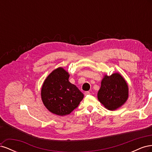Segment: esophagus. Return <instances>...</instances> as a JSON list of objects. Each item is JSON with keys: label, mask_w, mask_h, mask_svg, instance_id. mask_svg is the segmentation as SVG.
I'll return each mask as SVG.
<instances>
[{"label": "esophagus", "mask_w": 152, "mask_h": 152, "mask_svg": "<svg viewBox=\"0 0 152 152\" xmlns=\"http://www.w3.org/2000/svg\"><path fill=\"white\" fill-rule=\"evenodd\" d=\"M90 94H91L90 92H89V91H86V92H85V93H84L85 96H88V95H89Z\"/></svg>", "instance_id": "34e87169"}]
</instances>
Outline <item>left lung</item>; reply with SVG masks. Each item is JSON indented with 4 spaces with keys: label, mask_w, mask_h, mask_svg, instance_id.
<instances>
[{
    "label": "left lung",
    "mask_w": 152,
    "mask_h": 152,
    "mask_svg": "<svg viewBox=\"0 0 152 152\" xmlns=\"http://www.w3.org/2000/svg\"><path fill=\"white\" fill-rule=\"evenodd\" d=\"M129 97V87L119 73L105 74L98 93L99 102L109 110H115L125 103Z\"/></svg>",
    "instance_id": "8db88e82"
}]
</instances>
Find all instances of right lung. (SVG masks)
I'll return each mask as SVG.
<instances>
[{"label":"right lung","instance_id":"add662e5","mask_svg":"<svg viewBox=\"0 0 152 152\" xmlns=\"http://www.w3.org/2000/svg\"><path fill=\"white\" fill-rule=\"evenodd\" d=\"M70 74L62 67L46 77L41 89L43 104L50 112L59 116L70 114L84 98V94L68 80Z\"/></svg>","mask_w":152,"mask_h":152}]
</instances>
